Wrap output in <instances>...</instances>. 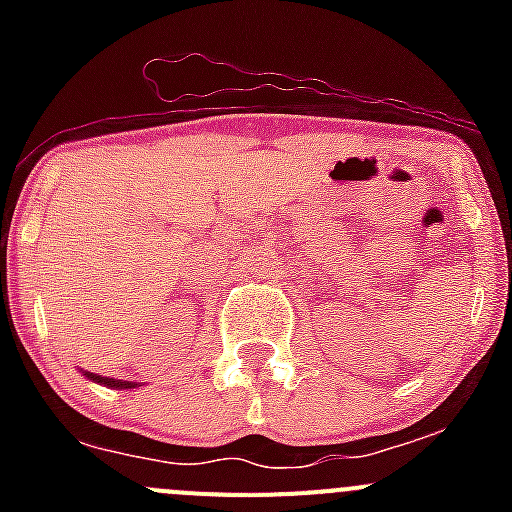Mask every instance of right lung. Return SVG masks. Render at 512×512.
<instances>
[{"label":"right lung","instance_id":"obj_1","mask_svg":"<svg viewBox=\"0 0 512 512\" xmlns=\"http://www.w3.org/2000/svg\"><path fill=\"white\" fill-rule=\"evenodd\" d=\"M86 374H89L91 379H94V381H98V384L111 386V389H118V386H121V389H128V386H131V384H126V381H113V379H106V376H96V374H91V371H86Z\"/></svg>","mask_w":512,"mask_h":512}]
</instances>
